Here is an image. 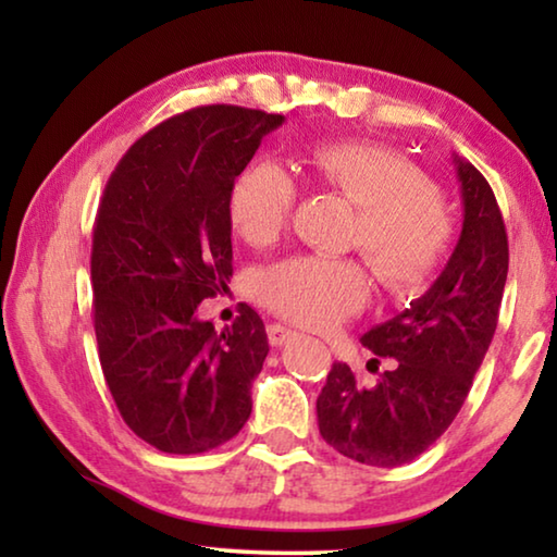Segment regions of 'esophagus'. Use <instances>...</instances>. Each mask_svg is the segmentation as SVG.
Listing matches in <instances>:
<instances>
[{
  "label": "esophagus",
  "mask_w": 557,
  "mask_h": 557,
  "mask_svg": "<svg viewBox=\"0 0 557 557\" xmlns=\"http://www.w3.org/2000/svg\"><path fill=\"white\" fill-rule=\"evenodd\" d=\"M295 336H297V332H292L289 326H282V324H270L268 326V338H270L272 346H285Z\"/></svg>",
  "instance_id": "34e87169"
}]
</instances>
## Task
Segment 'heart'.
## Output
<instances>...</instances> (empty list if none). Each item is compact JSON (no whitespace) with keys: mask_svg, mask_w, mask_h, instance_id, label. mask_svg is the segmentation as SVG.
Instances as JSON below:
<instances>
[{"mask_svg":"<svg viewBox=\"0 0 557 557\" xmlns=\"http://www.w3.org/2000/svg\"><path fill=\"white\" fill-rule=\"evenodd\" d=\"M309 172L358 213L351 243L385 289L410 295L428 285L451 243V219L428 176L408 159L371 143H322L309 149ZM297 184L285 166L258 162L238 176L228 213L245 243L268 248L285 233ZM371 280L356 260L295 256L260 277V299L280 317L332 329L361 312Z\"/></svg>","mask_w":557,"mask_h":557,"instance_id":"b5f03b06","label":"heart"}]
</instances>
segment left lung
Listing matches in <instances>:
<instances>
[{
    "mask_svg": "<svg viewBox=\"0 0 557 557\" xmlns=\"http://www.w3.org/2000/svg\"><path fill=\"white\" fill-rule=\"evenodd\" d=\"M455 164L465 203L455 252L425 295L361 338L398 366L375 385H358L346 363H334L317 398L322 437L361 465L388 469L420 457L457 418L496 332L506 225L479 169L459 157Z\"/></svg>",
    "mask_w": 557,
    "mask_h": 557,
    "instance_id": "8db88e82",
    "label": "left lung"
}]
</instances>
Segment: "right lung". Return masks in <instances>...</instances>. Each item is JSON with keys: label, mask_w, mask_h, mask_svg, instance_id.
I'll return each instance as SVG.
<instances>
[{"label": "right lung", "mask_w": 557, "mask_h": 557, "mask_svg": "<svg viewBox=\"0 0 557 557\" xmlns=\"http://www.w3.org/2000/svg\"><path fill=\"white\" fill-rule=\"evenodd\" d=\"M282 122L194 108L139 137L108 178L90 256L100 366L122 420L159 451H209L250 418L265 324L245 307L219 334L196 309L233 275V184Z\"/></svg>", "instance_id": "right-lung-1"}]
</instances>
